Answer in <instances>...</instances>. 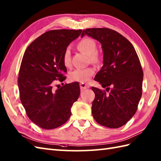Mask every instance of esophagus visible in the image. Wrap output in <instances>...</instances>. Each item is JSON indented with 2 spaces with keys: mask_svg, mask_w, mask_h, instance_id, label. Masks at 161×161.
Wrapping results in <instances>:
<instances>
[{
  "mask_svg": "<svg viewBox=\"0 0 161 161\" xmlns=\"http://www.w3.org/2000/svg\"><path fill=\"white\" fill-rule=\"evenodd\" d=\"M90 87L89 85L88 84H84V83H80V88L81 90H84V89H86V88H88Z\"/></svg>",
  "mask_w": 161,
  "mask_h": 161,
  "instance_id": "1",
  "label": "esophagus"
}]
</instances>
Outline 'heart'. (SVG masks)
I'll return each instance as SVG.
<instances>
[{
  "instance_id": "b5f03b06",
  "label": "heart",
  "mask_w": 161,
  "mask_h": 161,
  "mask_svg": "<svg viewBox=\"0 0 161 161\" xmlns=\"http://www.w3.org/2000/svg\"><path fill=\"white\" fill-rule=\"evenodd\" d=\"M77 48L81 52L89 56L92 63L97 64L100 62V57L97 52V45L94 40L90 38H84L77 43ZM63 63L66 67H70L71 65V54L69 48L64 50L62 56ZM95 73L93 68H86L84 69H76L70 74V79L72 81L79 82H86L90 80Z\"/></svg>"
}]
</instances>
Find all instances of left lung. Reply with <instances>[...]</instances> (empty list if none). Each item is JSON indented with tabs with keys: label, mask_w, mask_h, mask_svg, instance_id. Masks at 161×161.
<instances>
[{
	"label": "left lung",
	"mask_w": 161,
	"mask_h": 161,
	"mask_svg": "<svg viewBox=\"0 0 161 161\" xmlns=\"http://www.w3.org/2000/svg\"><path fill=\"white\" fill-rule=\"evenodd\" d=\"M84 35L98 41L103 50V66L94 80L103 88L112 86L108 94L91 87L95 95L92 115L102 126L119 128L134 115L142 96L143 71L138 54L125 36L111 29L88 28Z\"/></svg>",
	"instance_id": "left-lung-1"
}]
</instances>
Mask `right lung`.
I'll list each match as a JSON object with an SVG mask.
<instances>
[{"label": "right lung", "mask_w": 161, "mask_h": 161, "mask_svg": "<svg viewBox=\"0 0 161 161\" xmlns=\"http://www.w3.org/2000/svg\"><path fill=\"white\" fill-rule=\"evenodd\" d=\"M81 30H54L39 36L27 47L20 64L18 84L20 102L27 115L37 126L53 129L66 123L80 95L79 82L54 88L66 80L64 50ZM59 86V85H58Z\"/></svg>", "instance_id": "add662e5"}]
</instances>
